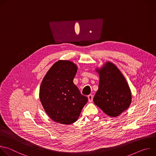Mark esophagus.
<instances>
[{
  "label": "esophagus",
  "mask_w": 156,
  "mask_h": 156,
  "mask_svg": "<svg viewBox=\"0 0 156 156\" xmlns=\"http://www.w3.org/2000/svg\"><path fill=\"white\" fill-rule=\"evenodd\" d=\"M87 98H88V101H89V102H91L93 101V95H91V94L88 95Z\"/></svg>",
  "instance_id": "34e87169"
}]
</instances>
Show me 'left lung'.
<instances>
[{"instance_id":"left-lung-1","label":"left lung","mask_w":156,"mask_h":156,"mask_svg":"<svg viewBox=\"0 0 156 156\" xmlns=\"http://www.w3.org/2000/svg\"><path fill=\"white\" fill-rule=\"evenodd\" d=\"M96 72L99 75V83L94 102L107 115L117 117L131 102L129 87L123 74L112 62H106Z\"/></svg>"}]
</instances>
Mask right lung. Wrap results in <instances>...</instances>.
<instances>
[{"label":"right lung","mask_w":156,"mask_h":156,"mask_svg":"<svg viewBox=\"0 0 156 156\" xmlns=\"http://www.w3.org/2000/svg\"><path fill=\"white\" fill-rule=\"evenodd\" d=\"M77 66L69 60H58L42 81L39 99L44 110L54 122L69 125L75 122L87 98L73 83Z\"/></svg>","instance_id":"obj_1"}]
</instances>
